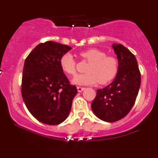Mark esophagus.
Here are the masks:
<instances>
[{
    "mask_svg": "<svg viewBox=\"0 0 158 158\" xmlns=\"http://www.w3.org/2000/svg\"><path fill=\"white\" fill-rule=\"evenodd\" d=\"M84 90H85V88H83V87H80V86L77 87V90L78 92H79V93H80V92H82Z\"/></svg>",
    "mask_w": 158,
    "mask_h": 158,
    "instance_id": "obj_1",
    "label": "esophagus"
}]
</instances>
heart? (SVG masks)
<instances>
[{
    "label": "heart",
    "instance_id": "1",
    "mask_svg": "<svg viewBox=\"0 0 158 158\" xmlns=\"http://www.w3.org/2000/svg\"><path fill=\"white\" fill-rule=\"evenodd\" d=\"M81 58L89 61L86 68V73L80 74L72 80L75 85H94L99 81L106 84L115 78L118 73L119 61L116 57L107 56L106 52L97 48H91L81 52ZM61 69L64 73L74 76L77 73V62L73 56L67 52L59 61Z\"/></svg>",
    "mask_w": 158,
    "mask_h": 158
}]
</instances>
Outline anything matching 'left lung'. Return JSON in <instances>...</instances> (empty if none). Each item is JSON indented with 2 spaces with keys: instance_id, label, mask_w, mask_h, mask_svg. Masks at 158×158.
I'll list each match as a JSON object with an SVG mask.
<instances>
[{
  "instance_id": "left-lung-1",
  "label": "left lung",
  "mask_w": 158,
  "mask_h": 158,
  "mask_svg": "<svg viewBox=\"0 0 158 158\" xmlns=\"http://www.w3.org/2000/svg\"><path fill=\"white\" fill-rule=\"evenodd\" d=\"M119 61L118 73L106 88L98 89L91 108L99 119L114 123L123 119L135 105L141 77L135 55L121 44H112Z\"/></svg>"
}]
</instances>
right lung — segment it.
<instances>
[{"label":"right lung","mask_w":158,"mask_h":158,"mask_svg":"<svg viewBox=\"0 0 158 158\" xmlns=\"http://www.w3.org/2000/svg\"><path fill=\"white\" fill-rule=\"evenodd\" d=\"M68 45L46 41L35 47L23 65L21 94L27 109L36 119L48 125L64 122L77 95L59 61L71 50Z\"/></svg>","instance_id":"obj_1"}]
</instances>
